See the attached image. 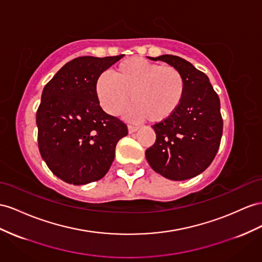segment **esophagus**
I'll list each match as a JSON object with an SVG mask.
<instances>
[{"label":"esophagus","instance_id":"obj_1","mask_svg":"<svg viewBox=\"0 0 262 262\" xmlns=\"http://www.w3.org/2000/svg\"><path fill=\"white\" fill-rule=\"evenodd\" d=\"M139 129V126L137 125H128V132L132 134V133H135Z\"/></svg>","mask_w":262,"mask_h":262}]
</instances>
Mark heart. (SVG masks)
Instances as JSON below:
<instances>
[{
	"mask_svg": "<svg viewBox=\"0 0 262 262\" xmlns=\"http://www.w3.org/2000/svg\"><path fill=\"white\" fill-rule=\"evenodd\" d=\"M186 80L177 67L130 57L116 65L111 74L103 73L95 83L100 106L111 115H119L134 105L129 115L138 120L159 123L169 118L182 105Z\"/></svg>",
	"mask_w": 262,
	"mask_h": 262,
	"instance_id": "obj_1",
	"label": "heart"
}]
</instances>
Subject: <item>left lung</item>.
<instances>
[{"label":"left lung","mask_w":262,"mask_h":262,"mask_svg":"<svg viewBox=\"0 0 262 262\" xmlns=\"http://www.w3.org/2000/svg\"><path fill=\"white\" fill-rule=\"evenodd\" d=\"M150 58L177 67L185 77L186 93L175 114L151 126L156 142L145 152L147 162L165 178H192L209 167L219 149L224 129L219 96L206 74L186 59Z\"/></svg>","instance_id":"8db88e82"}]
</instances>
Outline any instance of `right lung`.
Returning a JSON list of instances; mask_svg holds the SVG:
<instances>
[{
    "instance_id": "add662e5",
    "label": "right lung",
    "mask_w": 262,
    "mask_h": 262,
    "mask_svg": "<svg viewBox=\"0 0 262 262\" xmlns=\"http://www.w3.org/2000/svg\"><path fill=\"white\" fill-rule=\"evenodd\" d=\"M124 55L72 59L45 85L36 112L38 149L64 182L85 185L103 178L127 125L103 111L95 94L98 76Z\"/></svg>"
}]
</instances>
